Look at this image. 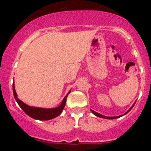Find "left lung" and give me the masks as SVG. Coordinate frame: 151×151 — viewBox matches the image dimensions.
I'll return each mask as SVG.
<instances>
[{"mask_svg":"<svg viewBox=\"0 0 151 151\" xmlns=\"http://www.w3.org/2000/svg\"><path fill=\"white\" fill-rule=\"evenodd\" d=\"M135 103L136 102H134V104L133 105H132V106H131L130 108H129V110L127 111V112H126V113H124L123 114V115H119V116H115V117H108V116H104V115H101V114H99V113H98V112H95V111H93V110H92V109H91V112H93V115H95L96 116H97V117H99V118H105V119H115V118H121V117H122V116H123V115H126V114H127L128 112H129V111L131 110V109H132V108H133V106H134V105L135 104Z\"/></svg>","mask_w":151,"mask_h":151,"instance_id":"obj_1","label":"left lung"}]
</instances>
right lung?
<instances>
[{
    "instance_id": "obj_1",
    "label": "right lung",
    "mask_w": 151,
    "mask_h": 151,
    "mask_svg": "<svg viewBox=\"0 0 151 151\" xmlns=\"http://www.w3.org/2000/svg\"><path fill=\"white\" fill-rule=\"evenodd\" d=\"M69 92L66 94V96L62 101L61 104L59 105L58 107L55 108H41V107H35V106H29V105L25 104L23 101L19 99L17 97V94L16 91H15L14 84L13 83V93L14 96L15 100L20 106L21 109L25 112V114L30 116V118H33L36 120H39V121H49L52 118H56L58 115L61 114L62 111H63V108H64L65 105H66V99L68 95L69 94Z\"/></svg>"
}]
</instances>
